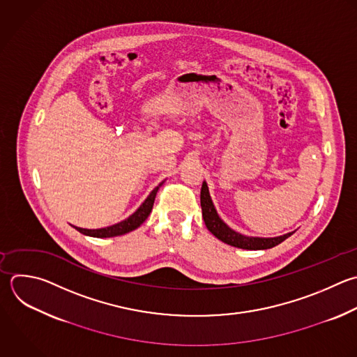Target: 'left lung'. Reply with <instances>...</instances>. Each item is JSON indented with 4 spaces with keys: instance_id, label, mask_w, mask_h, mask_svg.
Here are the masks:
<instances>
[{
    "instance_id": "obj_1",
    "label": "left lung",
    "mask_w": 357,
    "mask_h": 357,
    "mask_svg": "<svg viewBox=\"0 0 357 357\" xmlns=\"http://www.w3.org/2000/svg\"><path fill=\"white\" fill-rule=\"evenodd\" d=\"M201 208H202V218L208 230L220 241L237 248H243V250L272 248L294 233V231H290L278 237H250V236H244L241 233L234 231L219 218L215 209V205L211 199L208 184L205 181L202 183V187H201Z\"/></svg>"
}]
</instances>
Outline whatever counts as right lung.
Instances as JSON below:
<instances>
[{"instance_id": "1", "label": "right lung", "mask_w": 357, "mask_h": 357, "mask_svg": "<svg viewBox=\"0 0 357 357\" xmlns=\"http://www.w3.org/2000/svg\"><path fill=\"white\" fill-rule=\"evenodd\" d=\"M163 183L165 181H162L158 187H155L152 190V192L148 195V198L142 202V205L130 218H127L126 220H123L120 223H116L113 226H109V227H102V229H82V227H77V226H74V227L79 233H82L85 236L99 237V238L116 237V236H121V234L130 233V231L135 230L137 227H139L146 220V218L149 216V213L152 211V206H153V202H155V198H156V192L162 187Z\"/></svg>"}]
</instances>
